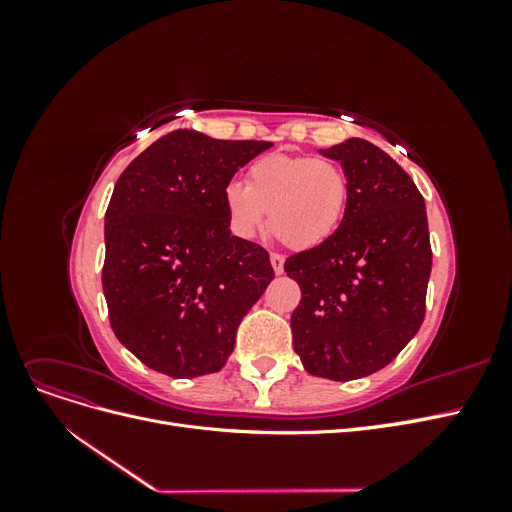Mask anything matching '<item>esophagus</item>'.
<instances>
[{
  "mask_svg": "<svg viewBox=\"0 0 512 512\" xmlns=\"http://www.w3.org/2000/svg\"><path fill=\"white\" fill-rule=\"evenodd\" d=\"M271 267H273L275 275H282L284 273V256L271 254Z\"/></svg>",
  "mask_w": 512,
  "mask_h": 512,
  "instance_id": "1",
  "label": "esophagus"
}]
</instances>
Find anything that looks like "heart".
<instances>
[{"label": "heart", "instance_id": "b5f03b06", "mask_svg": "<svg viewBox=\"0 0 512 512\" xmlns=\"http://www.w3.org/2000/svg\"><path fill=\"white\" fill-rule=\"evenodd\" d=\"M350 203V179L342 164L327 158L271 153L247 170L245 185L224 190L230 228L254 239L265 224L294 250H312L342 226Z\"/></svg>", "mask_w": 512, "mask_h": 512}]
</instances>
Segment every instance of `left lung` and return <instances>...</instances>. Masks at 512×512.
<instances>
[{
    "label": "left lung",
    "mask_w": 512,
    "mask_h": 512,
    "mask_svg": "<svg viewBox=\"0 0 512 512\" xmlns=\"http://www.w3.org/2000/svg\"><path fill=\"white\" fill-rule=\"evenodd\" d=\"M350 179L335 235L286 260L301 286L294 352L312 376L365 378L408 346L425 318L431 247L425 200L389 153L363 138L320 149Z\"/></svg>",
    "instance_id": "left-lung-1"
}]
</instances>
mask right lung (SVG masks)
<instances>
[{
  "label": "right lung",
  "instance_id": "right-lung-1",
  "mask_svg": "<svg viewBox=\"0 0 512 512\" xmlns=\"http://www.w3.org/2000/svg\"><path fill=\"white\" fill-rule=\"evenodd\" d=\"M267 141L175 130L134 158L104 215L102 288L119 342L170 378L220 371L243 316L275 277L230 235L224 190Z\"/></svg>",
  "mask_w": 512,
  "mask_h": 512
}]
</instances>
